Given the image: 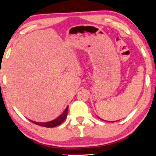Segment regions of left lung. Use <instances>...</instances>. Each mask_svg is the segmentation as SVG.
<instances>
[{
	"label": "left lung",
	"instance_id": "left-lung-1",
	"mask_svg": "<svg viewBox=\"0 0 156 156\" xmlns=\"http://www.w3.org/2000/svg\"><path fill=\"white\" fill-rule=\"evenodd\" d=\"M113 122H115V121H113Z\"/></svg>",
	"mask_w": 156,
	"mask_h": 156
}]
</instances>
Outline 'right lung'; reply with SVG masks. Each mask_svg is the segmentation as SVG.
<instances>
[{"instance_id": "1", "label": "right lung", "mask_w": 156, "mask_h": 156, "mask_svg": "<svg viewBox=\"0 0 156 156\" xmlns=\"http://www.w3.org/2000/svg\"><path fill=\"white\" fill-rule=\"evenodd\" d=\"M68 106L65 109V111L62 112V114L61 115H59V117L54 119V120H53L51 121H49V122H34V121H31L32 122H34V123L39 125V126H41V127H55L56 126H58L60 125L62 122L64 121L66 117H67V114H68Z\"/></svg>"}]
</instances>
